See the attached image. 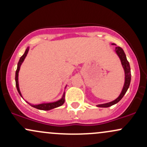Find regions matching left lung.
<instances>
[{"label":"left lung","instance_id":"left-lung-1","mask_svg":"<svg viewBox=\"0 0 147 147\" xmlns=\"http://www.w3.org/2000/svg\"><path fill=\"white\" fill-rule=\"evenodd\" d=\"M112 45H115L114 43H112ZM115 52L117 53V55L119 57V58L120 59L121 63H122V67L124 70V73H125V81H124V86H123L122 90L121 92L120 95H119V97L117 99H115V100L112 101V102L106 103V104H99L97 105L98 107H102V108H107L110 107V106L114 105V104H117V102H119V101L122 99V98L124 97V95H125V93L127 91L128 88H129L130 83H131V68H130V65L129 61H127L126 59V55L124 53V50L122 48L120 47H116L115 48Z\"/></svg>","mask_w":147,"mask_h":147}]
</instances>
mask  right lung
I'll use <instances>...</instances> for the list:
<instances>
[{
	"mask_svg": "<svg viewBox=\"0 0 147 147\" xmlns=\"http://www.w3.org/2000/svg\"><path fill=\"white\" fill-rule=\"evenodd\" d=\"M28 51H29V47L26 49L25 53L23 54V56L20 58L19 61H18V65H17V69H16V75H15V81H16V88H17L18 93H19V95H21V97H22L21 92V91H20L19 86H18V72H19L20 68H21V64L23 63V61L25 60V57H26L27 55H28ZM64 102H65V92H63V96H62L61 98L59 100L57 101V102H49V103H42V104H36V105H33V104H30V103H28V102H28L30 106H32V107H34V108H36V109H39V110H43V111H49V110H51V109H55V108L59 107V106H61V105H63Z\"/></svg>",
	"mask_w": 147,
	"mask_h": 147,
	"instance_id": "add662e5",
	"label": "right lung"
}]
</instances>
